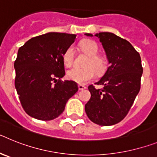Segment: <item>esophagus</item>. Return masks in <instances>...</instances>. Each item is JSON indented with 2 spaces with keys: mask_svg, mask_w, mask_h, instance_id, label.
I'll list each match as a JSON object with an SVG mask.
<instances>
[{
  "mask_svg": "<svg viewBox=\"0 0 157 157\" xmlns=\"http://www.w3.org/2000/svg\"><path fill=\"white\" fill-rule=\"evenodd\" d=\"M78 90H85V89L86 88L85 86H82V85H78Z\"/></svg>",
  "mask_w": 157,
  "mask_h": 157,
  "instance_id": "1",
  "label": "esophagus"
}]
</instances>
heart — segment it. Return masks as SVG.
<instances>
[{
	"label": "heart",
	"mask_w": 157,
	"mask_h": 157,
	"mask_svg": "<svg viewBox=\"0 0 157 157\" xmlns=\"http://www.w3.org/2000/svg\"><path fill=\"white\" fill-rule=\"evenodd\" d=\"M79 47L82 52L89 56L85 63L86 67H75L67 72V77L71 81L82 84L92 80L95 77L96 71L99 75L103 74L107 69V60L104 56L98 54L99 48L94 41L83 40L80 42ZM62 59L65 66H71L75 60L74 48L72 46L67 48L62 55Z\"/></svg>",
	"instance_id": "heart-1"
}]
</instances>
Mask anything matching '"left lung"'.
Listing matches in <instances>:
<instances>
[{
    "instance_id": "1",
    "label": "left lung",
    "mask_w": 157,
    "mask_h": 157,
    "mask_svg": "<svg viewBox=\"0 0 157 157\" xmlns=\"http://www.w3.org/2000/svg\"><path fill=\"white\" fill-rule=\"evenodd\" d=\"M95 36L103 45L110 66L95 82L103 86L102 88L89 86L91 98L86 104L85 111L96 124L114 125L125 118L139 93L143 72L141 56L128 41L115 34L101 32Z\"/></svg>"
}]
</instances>
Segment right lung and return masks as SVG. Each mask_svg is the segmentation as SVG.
Listing matches in <instances>:
<instances>
[{"label":"right lung","instance_id":"1","mask_svg":"<svg viewBox=\"0 0 157 157\" xmlns=\"http://www.w3.org/2000/svg\"><path fill=\"white\" fill-rule=\"evenodd\" d=\"M75 38V34L50 32L32 37L19 48L14 63L15 86L23 109L31 117L56 119L78 90L75 82L60 79L65 75L62 55Z\"/></svg>","mask_w":157,"mask_h":157}]
</instances>
